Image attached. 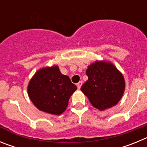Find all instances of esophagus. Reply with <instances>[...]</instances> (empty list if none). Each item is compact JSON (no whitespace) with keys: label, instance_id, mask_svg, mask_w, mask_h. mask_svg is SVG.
<instances>
[{"label":"esophagus","instance_id":"esophagus-1","mask_svg":"<svg viewBox=\"0 0 147 147\" xmlns=\"http://www.w3.org/2000/svg\"><path fill=\"white\" fill-rule=\"evenodd\" d=\"M82 81H80V82H79L77 83V88H78V89H80V88H81V86H82Z\"/></svg>","mask_w":147,"mask_h":147}]
</instances>
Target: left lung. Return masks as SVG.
Listing matches in <instances>:
<instances>
[{
  "instance_id": "1",
  "label": "left lung",
  "mask_w": 147,
  "mask_h": 147,
  "mask_svg": "<svg viewBox=\"0 0 147 147\" xmlns=\"http://www.w3.org/2000/svg\"><path fill=\"white\" fill-rule=\"evenodd\" d=\"M86 74L88 80L81 90L95 108L103 111L119 103L125 90V80L112 62L95 61L88 65Z\"/></svg>"
}]
</instances>
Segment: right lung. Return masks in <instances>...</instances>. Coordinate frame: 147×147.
I'll return each mask as SVG.
<instances>
[{"label": "right lung", "instance_id": "1", "mask_svg": "<svg viewBox=\"0 0 147 147\" xmlns=\"http://www.w3.org/2000/svg\"><path fill=\"white\" fill-rule=\"evenodd\" d=\"M77 89L70 78L62 74L57 65L36 71L28 85L30 100L38 110L59 115L66 110L68 100Z\"/></svg>", "mask_w": 147, "mask_h": 147}]
</instances>
